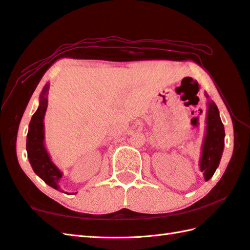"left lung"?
I'll return each instance as SVG.
<instances>
[{
  "mask_svg": "<svg viewBox=\"0 0 250 250\" xmlns=\"http://www.w3.org/2000/svg\"><path fill=\"white\" fill-rule=\"evenodd\" d=\"M207 117H206V133L202 145V156L199 159V169L206 181L212 178L219 167L220 160L224 149V125L220 118L219 109L214 102L209 99L207 93Z\"/></svg>",
  "mask_w": 250,
  "mask_h": 250,
  "instance_id": "obj_1",
  "label": "left lung"
}]
</instances>
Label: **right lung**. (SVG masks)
I'll return each mask as SVG.
<instances>
[{"instance_id":"right-lung-1","label":"right lung","mask_w":250,"mask_h":250,"mask_svg":"<svg viewBox=\"0 0 250 250\" xmlns=\"http://www.w3.org/2000/svg\"><path fill=\"white\" fill-rule=\"evenodd\" d=\"M48 89H50V84L47 83L43 87L40 95V104L29 124L26 148L29 163H30L34 173L39 175L51 188L61 190L58 183L62 177V172L53 163L45 145H44V116H45L47 108Z\"/></svg>"}]
</instances>
